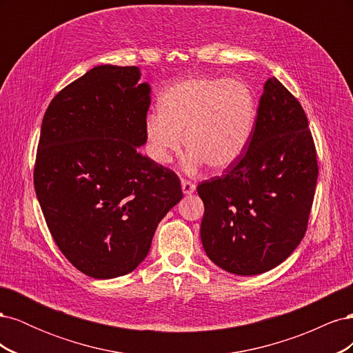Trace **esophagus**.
<instances>
[{
  "label": "esophagus",
  "instance_id": "esophagus-1",
  "mask_svg": "<svg viewBox=\"0 0 353 353\" xmlns=\"http://www.w3.org/2000/svg\"><path fill=\"white\" fill-rule=\"evenodd\" d=\"M181 188H183L184 194H191L196 190V184H193L188 179H181Z\"/></svg>",
  "mask_w": 353,
  "mask_h": 353
}]
</instances>
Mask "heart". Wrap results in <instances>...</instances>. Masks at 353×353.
Returning <instances> with one entry per match:
<instances>
[{"label":"heart","instance_id":"heart-1","mask_svg":"<svg viewBox=\"0 0 353 353\" xmlns=\"http://www.w3.org/2000/svg\"><path fill=\"white\" fill-rule=\"evenodd\" d=\"M254 121V97L241 81L215 77L190 78L170 87L160 112L145 117L147 154L166 165L181 144L188 150L185 168L206 163L213 170L232 165L248 145Z\"/></svg>","mask_w":353,"mask_h":353}]
</instances>
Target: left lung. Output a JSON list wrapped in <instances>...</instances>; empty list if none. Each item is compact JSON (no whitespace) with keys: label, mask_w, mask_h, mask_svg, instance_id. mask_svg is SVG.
Wrapping results in <instances>:
<instances>
[{"label":"left lung","mask_w":353,"mask_h":353,"mask_svg":"<svg viewBox=\"0 0 353 353\" xmlns=\"http://www.w3.org/2000/svg\"><path fill=\"white\" fill-rule=\"evenodd\" d=\"M249 148L222 176L199 184L200 237L209 259L237 275L275 268L302 241L318 178L305 110L276 79L265 82Z\"/></svg>","instance_id":"left-lung-1"}]
</instances>
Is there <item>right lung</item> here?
<instances>
[{
    "instance_id": "right-lung-1",
    "label": "right lung",
    "mask_w": 353,
    "mask_h": 353,
    "mask_svg": "<svg viewBox=\"0 0 353 353\" xmlns=\"http://www.w3.org/2000/svg\"><path fill=\"white\" fill-rule=\"evenodd\" d=\"M140 74L88 70L51 100L41 125L34 185L47 227L74 268L97 280L132 272L183 199L174 170L138 152L152 101Z\"/></svg>"
}]
</instances>
